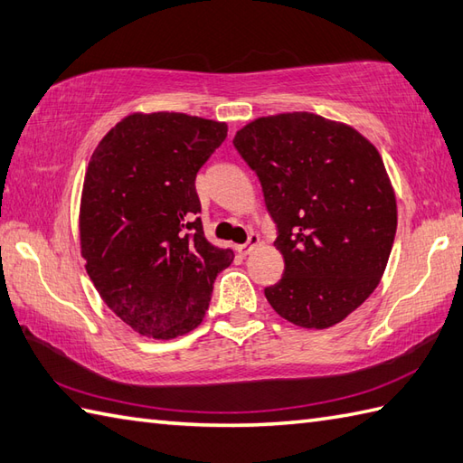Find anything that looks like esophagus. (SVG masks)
<instances>
[{"mask_svg": "<svg viewBox=\"0 0 463 463\" xmlns=\"http://www.w3.org/2000/svg\"><path fill=\"white\" fill-rule=\"evenodd\" d=\"M258 245H260V235L251 233V235H250V240H248V243L238 245V253H240V255H250L255 248H258Z\"/></svg>", "mask_w": 463, "mask_h": 463, "instance_id": "esophagus-1", "label": "esophagus"}]
</instances>
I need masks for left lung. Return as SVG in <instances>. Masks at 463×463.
<instances>
[{
    "label": "left lung",
    "instance_id": "obj_1",
    "mask_svg": "<svg viewBox=\"0 0 463 463\" xmlns=\"http://www.w3.org/2000/svg\"><path fill=\"white\" fill-rule=\"evenodd\" d=\"M233 146L258 174L279 232L285 271L267 301L297 326L341 323L383 279L396 235L394 188L376 146L313 112L255 118Z\"/></svg>",
    "mask_w": 463,
    "mask_h": 463
}]
</instances>
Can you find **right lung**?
I'll return each instance as SVG.
<instances>
[{
    "label": "right lung",
    "mask_w": 463,
    "mask_h": 463,
    "mask_svg": "<svg viewBox=\"0 0 463 463\" xmlns=\"http://www.w3.org/2000/svg\"><path fill=\"white\" fill-rule=\"evenodd\" d=\"M228 125L184 112H132L89 162L80 194V255L100 299L142 336L194 331L233 251L205 240L196 174Z\"/></svg>",
    "instance_id": "1"
}]
</instances>
